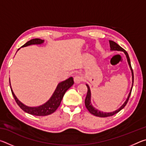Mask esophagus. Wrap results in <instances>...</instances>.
Returning <instances> with one entry per match:
<instances>
[{
	"label": "esophagus",
	"instance_id": "34e87169",
	"mask_svg": "<svg viewBox=\"0 0 146 146\" xmlns=\"http://www.w3.org/2000/svg\"><path fill=\"white\" fill-rule=\"evenodd\" d=\"M82 81V76L79 75H76L75 77H74V82L75 84H80Z\"/></svg>",
	"mask_w": 146,
	"mask_h": 146
}]
</instances>
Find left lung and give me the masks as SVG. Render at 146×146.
I'll return each mask as SVG.
<instances>
[{
    "instance_id": "left-lung-1",
    "label": "left lung",
    "mask_w": 146,
    "mask_h": 146,
    "mask_svg": "<svg viewBox=\"0 0 146 146\" xmlns=\"http://www.w3.org/2000/svg\"><path fill=\"white\" fill-rule=\"evenodd\" d=\"M110 50L111 51H123L124 54L126 56V58H127V62L128 64H129V66L130 68V70L131 71V75H132V86H131V90L129 91V95L127 96V99L125 100V101L124 102V103L123 104L120 106V107L118 109V110L114 111L113 112H103V111H99L97 109H96L95 108H94L92 104H91V90H90V86H88V84H86V86H87L88 88V93H87V95H86V97L85 98V106L86 108L88 109V110L90 111V113L91 114L95 115V116H97V117H111V116H113L115 115L116 113H117L120 111V110H122V109L125 107V105L127 104V103L128 102V100H129V98L130 97V95H131V91H132V88H133V81H134V75H133V71L132 70V68H131V62H130V59H129V56L128 55V53L125 51L124 49H123L122 48H121V47L117 44L116 42H115L114 41H112V40H110Z\"/></svg>"
}]
</instances>
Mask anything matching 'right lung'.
Returning a JSON list of instances; mask_svg holds the SVG:
<instances>
[{"mask_svg": "<svg viewBox=\"0 0 146 146\" xmlns=\"http://www.w3.org/2000/svg\"><path fill=\"white\" fill-rule=\"evenodd\" d=\"M44 42V40H42V39L40 38H33L28 42H27L21 48H24V47L31 45H40V44H43ZM19 49L17 51H19ZM73 84L74 81L73 77H70L69 78L66 79V80L60 82V83L58 84L52 96H51L50 98L46 102L43 104L42 105L36 106V107H29V106L24 104L23 103H22L17 98L11 88L10 80H9V85H10L12 95H13L17 104L19 105V107L22 110L27 113L35 116H46L55 112L57 110L58 106H60L61 101L62 100V98L64 94L66 92V91L69 88H70L73 85Z\"/></svg>", "mask_w": 146, "mask_h": 146, "instance_id": "add662e5", "label": "right lung"}]
</instances>
